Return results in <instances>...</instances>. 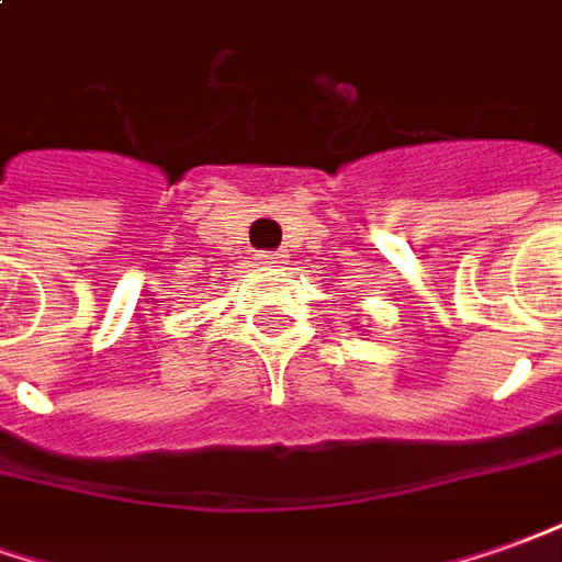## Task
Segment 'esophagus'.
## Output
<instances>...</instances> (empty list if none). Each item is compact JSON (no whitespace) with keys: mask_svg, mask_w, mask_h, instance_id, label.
Returning <instances> with one entry per match:
<instances>
[{"mask_svg":"<svg viewBox=\"0 0 562 562\" xmlns=\"http://www.w3.org/2000/svg\"><path fill=\"white\" fill-rule=\"evenodd\" d=\"M262 257L269 259V262H284V257H288V254H284V250H272V254H262Z\"/></svg>","mask_w":562,"mask_h":562,"instance_id":"1","label":"esophagus"}]
</instances>
